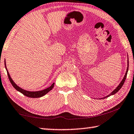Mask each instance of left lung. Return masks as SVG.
<instances>
[{
    "instance_id": "left-lung-1",
    "label": "left lung",
    "mask_w": 134,
    "mask_h": 134,
    "mask_svg": "<svg viewBox=\"0 0 134 134\" xmlns=\"http://www.w3.org/2000/svg\"><path fill=\"white\" fill-rule=\"evenodd\" d=\"M128 56V61H127V69H126V73H125V76H124V78H123V79L122 80V81H121L120 82V83L119 84V85L116 87V88L114 89V90L112 91V92L110 93V94H109V95H107V96H105V97H103V98H101V99H104V98H107V97H110V96H111V95H114L116 94V93H117L120 90V88H122V86H123V85H124V82H125V80H126V76H127V73H128V68H129V60H128V55H127Z\"/></svg>"
}]
</instances>
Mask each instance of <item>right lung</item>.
Wrapping results in <instances>:
<instances>
[{"label": "right lung", "mask_w": 134, "mask_h": 134, "mask_svg": "<svg viewBox=\"0 0 134 134\" xmlns=\"http://www.w3.org/2000/svg\"><path fill=\"white\" fill-rule=\"evenodd\" d=\"M5 69L6 70V71H7L8 73V78H9V81L11 83L12 85L14 86V88L16 90H17L19 92H21V94H23V95H24L25 96L28 97L30 98H39V97H42L44 96V95H46L47 93H48L51 90H52V88H54V83L51 85L48 88L44 89L43 90H40V91H27V90H25L24 89L20 88V86H18L17 85H16L15 83L14 82V81L12 80V79L10 77V76L9 75V72L8 71L7 67H6V61L5 59Z\"/></svg>", "instance_id": "1"}]
</instances>
